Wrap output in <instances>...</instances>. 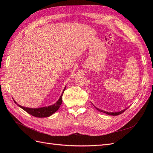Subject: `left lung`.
Listing matches in <instances>:
<instances>
[{
  "label": "left lung",
  "instance_id": "8db88e82",
  "mask_svg": "<svg viewBox=\"0 0 153 153\" xmlns=\"http://www.w3.org/2000/svg\"><path fill=\"white\" fill-rule=\"evenodd\" d=\"M94 107L98 110V111H100V112H103V113H105V114H108V115H119V114H122L123 112H124L125 110H126L127 108H126V109H124V110H121V111H120V112H106V111H104V110H100V109H99V108H98L97 107H96V106H94Z\"/></svg>",
  "mask_w": 153,
  "mask_h": 153
}]
</instances>
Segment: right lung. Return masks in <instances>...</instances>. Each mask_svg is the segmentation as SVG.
Segmentation results:
<instances>
[{"label":"right lung","mask_w":153,"mask_h":153,"mask_svg":"<svg viewBox=\"0 0 153 153\" xmlns=\"http://www.w3.org/2000/svg\"><path fill=\"white\" fill-rule=\"evenodd\" d=\"M66 87L64 88L62 93L61 96H60L59 100L56 103L52 105H50L48 106H45V107H41V108H28L25 107V106H22L21 105H18L20 108H22L23 110H25L28 114L32 115V116H34L36 117H49L50 115H52L53 114H54L56 111L58 110L60 106H61L62 102V94L64 93V91H65ZM15 103H16V101L14 100Z\"/></svg>","instance_id":"obj_1"}]
</instances>
